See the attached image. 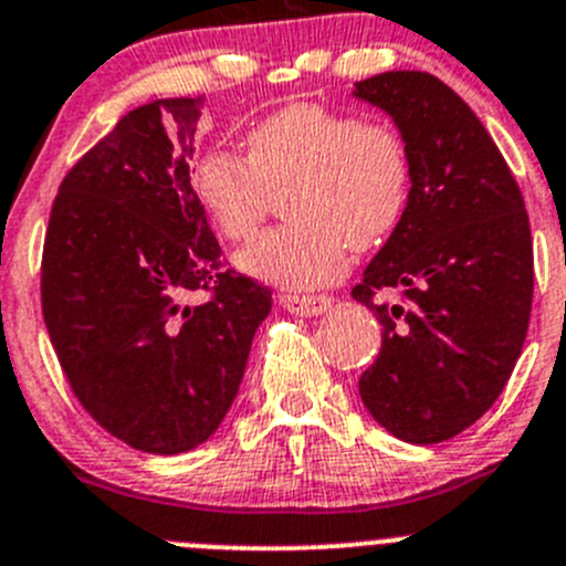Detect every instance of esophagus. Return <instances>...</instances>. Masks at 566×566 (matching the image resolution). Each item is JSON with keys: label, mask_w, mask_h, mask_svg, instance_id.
Segmentation results:
<instances>
[{"label": "esophagus", "mask_w": 566, "mask_h": 566, "mask_svg": "<svg viewBox=\"0 0 566 566\" xmlns=\"http://www.w3.org/2000/svg\"><path fill=\"white\" fill-rule=\"evenodd\" d=\"M279 304H282L287 313L304 315V318H315V315H324L332 307V298L326 295H293L284 293L279 295Z\"/></svg>", "instance_id": "esophagus-1"}]
</instances>
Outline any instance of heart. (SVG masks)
<instances>
[{"mask_svg": "<svg viewBox=\"0 0 566 566\" xmlns=\"http://www.w3.org/2000/svg\"><path fill=\"white\" fill-rule=\"evenodd\" d=\"M192 192L214 229L251 240L273 192L290 187L287 218L237 256L242 273L284 290H315L348 271L402 223L413 164L399 130L321 103H290L245 134V156L209 147L192 164Z\"/></svg>", "mask_w": 566, "mask_h": 566, "instance_id": "heart-1", "label": "heart"}]
</instances>
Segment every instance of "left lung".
<instances>
[{
    "instance_id": "obj_1",
    "label": "left lung",
    "mask_w": 566,
    "mask_h": 566,
    "mask_svg": "<svg viewBox=\"0 0 566 566\" xmlns=\"http://www.w3.org/2000/svg\"><path fill=\"white\" fill-rule=\"evenodd\" d=\"M355 97L394 119L413 164L402 223L352 290L382 324L363 405L402 441H447L497 402L522 355L533 301L525 200L489 130L438 77L382 72L355 83Z\"/></svg>"
}]
</instances>
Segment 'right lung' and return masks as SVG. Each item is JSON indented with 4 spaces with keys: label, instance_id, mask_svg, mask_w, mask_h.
Masks as SVG:
<instances>
[{
    "label": "right lung",
    "instance_id": "1",
    "mask_svg": "<svg viewBox=\"0 0 566 566\" xmlns=\"http://www.w3.org/2000/svg\"><path fill=\"white\" fill-rule=\"evenodd\" d=\"M203 97L125 114L66 172L41 259L57 363L99 427L150 455L195 450L229 413L271 290L220 268L189 181ZM198 289L212 298L189 305Z\"/></svg>",
    "mask_w": 566,
    "mask_h": 566
}]
</instances>
